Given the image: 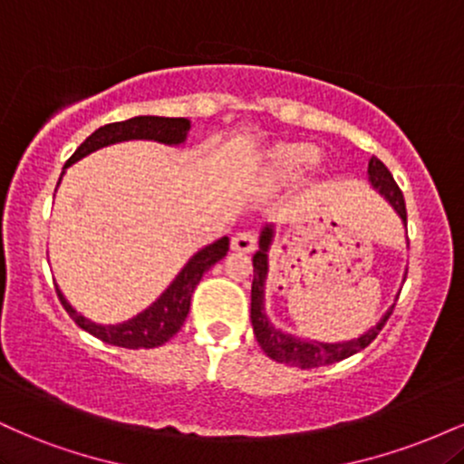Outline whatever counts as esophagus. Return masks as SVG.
I'll return each mask as SVG.
<instances>
[{"label": "esophagus", "instance_id": "1", "mask_svg": "<svg viewBox=\"0 0 464 464\" xmlns=\"http://www.w3.org/2000/svg\"><path fill=\"white\" fill-rule=\"evenodd\" d=\"M255 246H257V233L250 231V228L237 231L231 237V248L237 250V253H250V250H255Z\"/></svg>", "mask_w": 464, "mask_h": 464}]
</instances>
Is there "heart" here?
Here are the masks:
<instances>
[{
    "instance_id": "obj_1",
    "label": "heart",
    "mask_w": 464,
    "mask_h": 464,
    "mask_svg": "<svg viewBox=\"0 0 464 464\" xmlns=\"http://www.w3.org/2000/svg\"><path fill=\"white\" fill-rule=\"evenodd\" d=\"M318 152L312 150V148H295V150H287L281 154V168H284L285 174L290 177H299V174L305 172L316 165Z\"/></svg>"
}]
</instances>
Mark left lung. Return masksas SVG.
I'll use <instances>...</instances> for the list:
<instances>
[{"label":"left lung","mask_w":464,"mask_h":464,"mask_svg":"<svg viewBox=\"0 0 464 464\" xmlns=\"http://www.w3.org/2000/svg\"><path fill=\"white\" fill-rule=\"evenodd\" d=\"M369 180L371 185L380 191L384 198L395 207V211L403 222L408 220L406 214V200H403L401 189L392 179V174L388 172V168L380 161L377 157H372L369 161ZM273 242V228L266 227L259 236V250L253 255V290H250V323H253L255 338H257L259 347L264 349V353L275 362L287 366H299V369H318V366L335 364V362L349 358V355L358 353V351L366 349L372 340L377 338V334L382 332L388 316L392 310L384 314L380 323L375 327L369 329L360 338L349 340V343H316V340H303L295 338V335L284 334L281 329H275L270 324L268 316L264 312V284L266 275H268V248Z\"/></svg>","instance_id":"left-lung-1"}]
</instances>
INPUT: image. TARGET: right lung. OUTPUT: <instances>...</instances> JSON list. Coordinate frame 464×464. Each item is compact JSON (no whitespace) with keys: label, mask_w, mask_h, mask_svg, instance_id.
Masks as SVG:
<instances>
[{"label":"right lung","mask_w":464,"mask_h":464,"mask_svg":"<svg viewBox=\"0 0 464 464\" xmlns=\"http://www.w3.org/2000/svg\"><path fill=\"white\" fill-rule=\"evenodd\" d=\"M188 130L189 120H185V117L154 115H140L126 121H115V124L100 126L98 130L92 132L87 140L80 143L78 150L69 157L65 168L80 161L82 157H87V154L100 150V148L129 140H152L159 143H168V146H179V143H183L185 137H188ZM227 250L228 237H220L218 242L198 250V253L185 264V268L180 270L177 279L169 284L168 290H165L148 310L137 314L135 318H130V321L126 323L95 324L92 321H87L82 314H78L72 305H69L65 296H63L61 290L56 287L58 299H61L63 307H65L67 314L73 318V323H76L80 329L95 335V338H100L102 343L115 344V347L124 349L161 347L163 343H168V340L183 327L185 318H188L189 314V303L191 295H194V287L198 285L202 275H205L211 266L225 257Z\"/></svg>","instance_id":"add662e5"}]
</instances>
